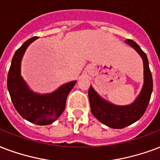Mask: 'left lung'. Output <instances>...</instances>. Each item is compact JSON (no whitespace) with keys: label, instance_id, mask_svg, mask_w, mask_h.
<instances>
[{"label":"left lung","instance_id":"obj_1","mask_svg":"<svg viewBox=\"0 0 160 160\" xmlns=\"http://www.w3.org/2000/svg\"><path fill=\"white\" fill-rule=\"evenodd\" d=\"M125 42L133 48L143 61L144 84L138 97L132 104L122 107L115 106L102 99L91 86L88 91L91 112L95 118L105 125L118 129L131 125L141 118L147 109L153 91V78L146 53L132 40L127 39Z\"/></svg>","mask_w":160,"mask_h":160}]
</instances>
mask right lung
<instances>
[{
    "label": "right lung",
    "instance_id": "1",
    "mask_svg": "<svg viewBox=\"0 0 160 160\" xmlns=\"http://www.w3.org/2000/svg\"><path fill=\"white\" fill-rule=\"evenodd\" d=\"M35 39L37 37L27 40L16 51L7 75V89L16 110L24 119L37 125H48L64 112L67 96L76 81L67 83L47 95L30 91L21 75V61L27 48Z\"/></svg>",
    "mask_w": 160,
    "mask_h": 160
}]
</instances>
